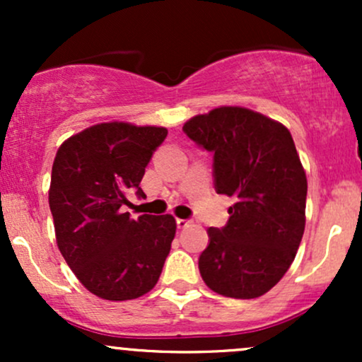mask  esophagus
<instances>
[{
    "label": "esophagus",
    "mask_w": 362,
    "mask_h": 362,
    "mask_svg": "<svg viewBox=\"0 0 362 362\" xmlns=\"http://www.w3.org/2000/svg\"><path fill=\"white\" fill-rule=\"evenodd\" d=\"M189 224H190V221H189V219H180V218H178V219H177V226H178V228H180V230H184V228H187V226H189Z\"/></svg>",
    "instance_id": "obj_1"
}]
</instances>
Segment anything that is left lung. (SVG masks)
Segmentation results:
<instances>
[{"mask_svg":"<svg viewBox=\"0 0 362 362\" xmlns=\"http://www.w3.org/2000/svg\"><path fill=\"white\" fill-rule=\"evenodd\" d=\"M214 153L216 192L235 197L221 230L209 228L199 271L214 293L252 300L271 291L296 257L306 223V173L288 127L245 107H218L184 124Z\"/></svg>","mask_w":362,"mask_h":362,"instance_id":"left-lung-1","label":"left lung"}]
</instances>
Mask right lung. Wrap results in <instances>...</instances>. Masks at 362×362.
<instances>
[{
  "label": "right lung",
  "instance_id": "obj_1",
  "mask_svg": "<svg viewBox=\"0 0 362 362\" xmlns=\"http://www.w3.org/2000/svg\"><path fill=\"white\" fill-rule=\"evenodd\" d=\"M168 131L131 122L83 129L57 149L49 207L57 248L90 293L127 301L156 286L175 238L172 214L124 213L126 190L138 189L153 151Z\"/></svg>",
  "mask_w": 362,
  "mask_h": 362
}]
</instances>
